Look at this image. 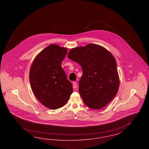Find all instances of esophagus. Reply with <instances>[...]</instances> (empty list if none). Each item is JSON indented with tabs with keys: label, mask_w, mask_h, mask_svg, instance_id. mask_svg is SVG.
<instances>
[{
	"label": "esophagus",
	"mask_w": 149,
	"mask_h": 149,
	"mask_svg": "<svg viewBox=\"0 0 149 149\" xmlns=\"http://www.w3.org/2000/svg\"><path fill=\"white\" fill-rule=\"evenodd\" d=\"M72 85H73V88L74 89H76L77 87V83L76 82H73L72 83Z\"/></svg>",
	"instance_id": "34e87169"
}]
</instances>
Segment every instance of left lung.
<instances>
[{
  "mask_svg": "<svg viewBox=\"0 0 149 149\" xmlns=\"http://www.w3.org/2000/svg\"><path fill=\"white\" fill-rule=\"evenodd\" d=\"M68 57L81 67L79 92L85 105L94 109L106 106L116 95L120 86L112 54L100 45L90 43L72 49Z\"/></svg>",
  "mask_w": 149,
  "mask_h": 149,
  "instance_id": "obj_1",
  "label": "left lung"
}]
</instances>
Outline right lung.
Here are the masks:
<instances>
[{"mask_svg":"<svg viewBox=\"0 0 149 149\" xmlns=\"http://www.w3.org/2000/svg\"><path fill=\"white\" fill-rule=\"evenodd\" d=\"M67 52L66 48L51 44L36 56L30 68L32 91L43 105L51 109L65 106L73 92L61 65Z\"/></svg>","mask_w":149,"mask_h":149,"instance_id":"obj_1","label":"right lung"}]
</instances>
